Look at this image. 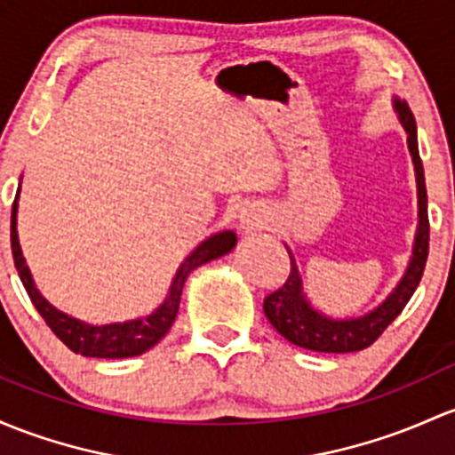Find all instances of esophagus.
Returning a JSON list of instances; mask_svg holds the SVG:
<instances>
[{
	"label": "esophagus",
	"mask_w": 455,
	"mask_h": 455,
	"mask_svg": "<svg viewBox=\"0 0 455 455\" xmlns=\"http://www.w3.org/2000/svg\"><path fill=\"white\" fill-rule=\"evenodd\" d=\"M241 223H243V229H247V232L260 228L262 226L260 212H256V210H251V208H245L241 212Z\"/></svg>",
	"instance_id": "obj_1"
}]
</instances>
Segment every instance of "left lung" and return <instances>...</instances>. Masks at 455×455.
Masks as SVG:
<instances>
[{
	"mask_svg": "<svg viewBox=\"0 0 455 455\" xmlns=\"http://www.w3.org/2000/svg\"><path fill=\"white\" fill-rule=\"evenodd\" d=\"M393 108L402 121L405 134H408V149L412 156L414 175H417V199H419V226L414 236L412 258L405 268L402 282L395 286V291L369 315L358 319H330L312 307L304 292L299 267L295 256L288 249L291 256V273L284 286L265 297V315L271 325L280 331L288 343L304 347L310 351H323V354H349V351L366 349L379 339V334L402 315L410 297L417 291L419 282L423 277L425 262H427L429 249V219H427V190H425V173L421 156H419L417 124L410 106L403 100L395 97Z\"/></svg>",
	"mask_w": 455,
	"mask_h": 455,
	"instance_id": "8db88e82",
	"label": "left lung"
}]
</instances>
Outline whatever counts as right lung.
<instances>
[{"instance_id": "right-lung-1", "label": "right lung", "mask_w": 455, "mask_h": 455, "mask_svg": "<svg viewBox=\"0 0 455 455\" xmlns=\"http://www.w3.org/2000/svg\"><path fill=\"white\" fill-rule=\"evenodd\" d=\"M17 202H19V190L17 197L12 204V219H11V247L14 267H17L19 277H21L23 286H26L28 295H30L34 307L38 315L45 319L50 330L58 339L62 340L73 354L86 355V358H132V355H140L149 351L151 347L164 339V334L173 325L175 316H178L180 297H182L184 282L190 273L197 267L206 265V262L214 260V258L226 256L236 245V234L232 229L226 232L212 234L204 243H199L193 251L188 253L187 260L180 265L175 271L173 282H171L169 295L160 307L143 319L124 321V323H108V325H89L80 319L65 315L58 307H53L45 297L38 292L36 284L32 280L30 268L26 265V258L21 253V245H19V234H17Z\"/></svg>"}]
</instances>
